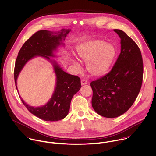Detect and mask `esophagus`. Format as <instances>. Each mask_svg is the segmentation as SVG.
Listing matches in <instances>:
<instances>
[{"mask_svg": "<svg viewBox=\"0 0 156 156\" xmlns=\"http://www.w3.org/2000/svg\"><path fill=\"white\" fill-rule=\"evenodd\" d=\"M88 83V81H87L86 79H81V85H86V84H87Z\"/></svg>", "mask_w": 156, "mask_h": 156, "instance_id": "obj_1", "label": "esophagus"}]
</instances>
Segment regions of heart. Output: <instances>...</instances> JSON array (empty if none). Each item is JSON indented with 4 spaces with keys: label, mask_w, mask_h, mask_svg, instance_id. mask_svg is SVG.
Here are the masks:
<instances>
[{
    "label": "heart",
    "mask_w": 156,
    "mask_h": 156,
    "mask_svg": "<svg viewBox=\"0 0 156 156\" xmlns=\"http://www.w3.org/2000/svg\"><path fill=\"white\" fill-rule=\"evenodd\" d=\"M77 54L82 61L87 62V69L91 75L101 76L109 70L115 56V49L111 44L94 41L79 47ZM74 63L77 66L75 61Z\"/></svg>",
    "instance_id": "heart-1"
}]
</instances>
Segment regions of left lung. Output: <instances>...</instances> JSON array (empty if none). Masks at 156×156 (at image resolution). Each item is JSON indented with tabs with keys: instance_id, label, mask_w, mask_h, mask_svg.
Masks as SVG:
<instances>
[{
	"instance_id": "1",
	"label": "left lung",
	"mask_w": 156,
	"mask_h": 156,
	"mask_svg": "<svg viewBox=\"0 0 156 156\" xmlns=\"http://www.w3.org/2000/svg\"><path fill=\"white\" fill-rule=\"evenodd\" d=\"M121 39V52L112 69L92 81L91 105L100 115L114 118L132 106L140 91L143 77L141 51L135 41L120 29H114Z\"/></svg>"
}]
</instances>
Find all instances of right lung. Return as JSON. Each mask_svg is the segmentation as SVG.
Returning <instances> with one entry per match:
<instances>
[{
	"mask_svg": "<svg viewBox=\"0 0 156 156\" xmlns=\"http://www.w3.org/2000/svg\"><path fill=\"white\" fill-rule=\"evenodd\" d=\"M70 32L69 29H61L58 33L47 30L37 31L28 39L18 52L14 69L16 88L18 74L26 62L36 56L50 59L53 51L62 43V39ZM56 76V85L50 100L44 106L34 108L27 105L20 99L27 110L36 117L45 121H58L64 119L68 114L71 100L81 87L80 79L69 74L54 65Z\"/></svg>",
	"mask_w": 156,
	"mask_h": 156,
	"instance_id": "right-lung-1",
	"label": "right lung"
}]
</instances>
